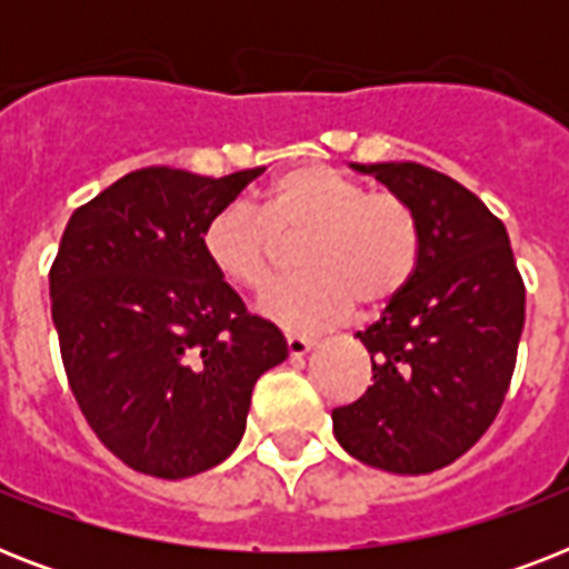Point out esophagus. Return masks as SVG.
I'll return each instance as SVG.
<instances>
[{"instance_id": "esophagus-1", "label": "esophagus", "mask_w": 569, "mask_h": 569, "mask_svg": "<svg viewBox=\"0 0 569 569\" xmlns=\"http://www.w3.org/2000/svg\"><path fill=\"white\" fill-rule=\"evenodd\" d=\"M312 346H316V342L307 337H292V333L286 337V348H289V355L292 357H307L312 351Z\"/></svg>"}]
</instances>
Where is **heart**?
Segmentation results:
<instances>
[{"label":"heart","mask_w":569,"mask_h":569,"mask_svg":"<svg viewBox=\"0 0 569 569\" xmlns=\"http://www.w3.org/2000/svg\"><path fill=\"white\" fill-rule=\"evenodd\" d=\"M298 266L259 312L286 330H321L357 307H387L419 266V221L398 194L369 191L330 168L301 164L280 173L262 197L218 209L203 227V253L227 283L262 292L274 280L283 239H298Z\"/></svg>","instance_id":"obj_1"}]
</instances>
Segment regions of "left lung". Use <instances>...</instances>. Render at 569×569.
Instances as JSON below:
<instances>
[{
	"instance_id": "8db88e82",
	"label": "left lung",
	"mask_w": 569,
	"mask_h": 569,
	"mask_svg": "<svg viewBox=\"0 0 569 569\" xmlns=\"http://www.w3.org/2000/svg\"><path fill=\"white\" fill-rule=\"evenodd\" d=\"M419 221V266L380 319L357 333L375 383L333 410V433L369 467L425 476L493 425L511 383L526 286L505 223L446 173L416 162L351 164Z\"/></svg>"
}]
</instances>
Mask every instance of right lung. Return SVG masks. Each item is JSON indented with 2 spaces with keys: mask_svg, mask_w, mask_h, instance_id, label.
<instances>
[{
  "mask_svg": "<svg viewBox=\"0 0 569 569\" xmlns=\"http://www.w3.org/2000/svg\"><path fill=\"white\" fill-rule=\"evenodd\" d=\"M262 168L221 180L141 168L79 206L49 271L61 360L102 446L156 478L218 467L250 392L289 357L203 253V227Z\"/></svg>",
  "mask_w": 569,
  "mask_h": 569,
  "instance_id": "right-lung-1",
  "label": "right lung"
}]
</instances>
